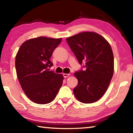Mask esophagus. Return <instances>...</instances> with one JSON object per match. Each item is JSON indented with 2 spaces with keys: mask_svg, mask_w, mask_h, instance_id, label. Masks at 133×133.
<instances>
[{
  "mask_svg": "<svg viewBox=\"0 0 133 133\" xmlns=\"http://www.w3.org/2000/svg\"><path fill=\"white\" fill-rule=\"evenodd\" d=\"M63 77H64V78H67V77H68L69 76H70V74H66V73H63Z\"/></svg>",
  "mask_w": 133,
  "mask_h": 133,
  "instance_id": "obj_1",
  "label": "esophagus"
}]
</instances>
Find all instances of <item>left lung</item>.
<instances>
[{"label": "left lung", "mask_w": 133, "mask_h": 133, "mask_svg": "<svg viewBox=\"0 0 133 133\" xmlns=\"http://www.w3.org/2000/svg\"><path fill=\"white\" fill-rule=\"evenodd\" d=\"M79 63H85V70L75 72L78 84L73 89L76 98L92 103L102 97L114 73V56L106 40L93 31H84L66 39Z\"/></svg>", "instance_id": "1"}]
</instances>
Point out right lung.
<instances>
[{
  "label": "right lung",
  "mask_w": 133,
  "mask_h": 133,
  "mask_svg": "<svg viewBox=\"0 0 133 133\" xmlns=\"http://www.w3.org/2000/svg\"><path fill=\"white\" fill-rule=\"evenodd\" d=\"M62 40L44 36L29 39L22 43L16 54L15 66L22 89L37 104L52 102L62 85V74L48 69L53 66L50 58Z\"/></svg>",
  "instance_id": "1"
}]
</instances>
